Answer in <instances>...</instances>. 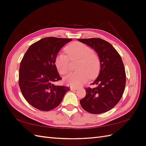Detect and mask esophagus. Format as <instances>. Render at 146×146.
Here are the masks:
<instances>
[{
    "label": "esophagus",
    "instance_id": "esophagus-1",
    "mask_svg": "<svg viewBox=\"0 0 146 146\" xmlns=\"http://www.w3.org/2000/svg\"><path fill=\"white\" fill-rule=\"evenodd\" d=\"M70 90H71V91H75V90H78V88H75V87L71 86V87L70 88Z\"/></svg>",
    "mask_w": 146,
    "mask_h": 146
}]
</instances>
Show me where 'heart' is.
Here are the masks:
<instances>
[{
    "instance_id": "obj_1",
    "label": "heart",
    "mask_w": 146,
    "mask_h": 146,
    "mask_svg": "<svg viewBox=\"0 0 146 146\" xmlns=\"http://www.w3.org/2000/svg\"><path fill=\"white\" fill-rule=\"evenodd\" d=\"M68 56L58 54L56 56L55 63L60 74H66L69 70V59L79 60L77 70L78 72L68 75L64 80L68 85L78 87L86 83L90 78L98 77L101 69L99 56L93 52L92 48L85 44L74 42L64 48Z\"/></svg>"
}]
</instances>
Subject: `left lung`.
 I'll list each match as a JSON object with an SVG mask.
<instances>
[{"mask_svg":"<svg viewBox=\"0 0 146 146\" xmlns=\"http://www.w3.org/2000/svg\"><path fill=\"white\" fill-rule=\"evenodd\" d=\"M96 52L101 62V69L96 80L87 88L86 96L80 100L82 107L91 114L105 113L119 102L123 95L126 83L124 66L120 55L113 46L102 39H78Z\"/></svg>","mask_w":146,"mask_h":146,"instance_id":"left-lung-1","label":"left lung"}]
</instances>
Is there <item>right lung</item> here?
I'll return each mask as SVG.
<instances>
[{"instance_id": "add662e5", "label": "right lung", "mask_w": 146, "mask_h": 146, "mask_svg": "<svg viewBox=\"0 0 146 146\" xmlns=\"http://www.w3.org/2000/svg\"><path fill=\"white\" fill-rule=\"evenodd\" d=\"M72 39L47 37L31 45L20 64L19 85L32 107L47 111L60 104L69 88L55 85L61 80L55 60L60 50Z\"/></svg>"}]
</instances>
